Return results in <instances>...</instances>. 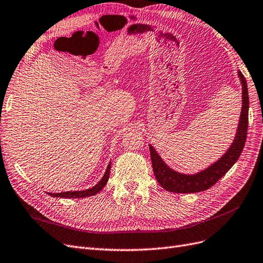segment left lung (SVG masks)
<instances>
[{"label":"left lung","mask_w":263,"mask_h":263,"mask_svg":"<svg viewBox=\"0 0 263 263\" xmlns=\"http://www.w3.org/2000/svg\"><path fill=\"white\" fill-rule=\"evenodd\" d=\"M241 84H242V109H241L240 122L238 126V133L236 139L233 140L232 146L226 153L223 157L220 158L216 164L210 166L203 172L197 175H182L176 173L168 168L165 162L161 160L159 155L155 149L149 146L152 157V165L156 179L162 188L172 193L186 194V193H200L207 190L221 178L226 173L235 165V162L240 157L241 153L247 140L248 123H249V95H248V86L243 74L239 72Z\"/></svg>","instance_id":"1"}]
</instances>
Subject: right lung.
I'll use <instances>...</instances> for the list:
<instances>
[{"label":"right lung","mask_w":263,"mask_h":263,"mask_svg":"<svg viewBox=\"0 0 263 263\" xmlns=\"http://www.w3.org/2000/svg\"><path fill=\"white\" fill-rule=\"evenodd\" d=\"M109 173H110V164L107 167V170L104 175V177L102 178V180L99 181L96 186H94L93 188L87 189V190H83V191H66V193H59V194H48L49 196L53 197H60V198H84V197H89V196H94L96 194H98L101 191L105 184L107 183L108 178H109Z\"/></svg>","instance_id":"add662e5"}]
</instances>
